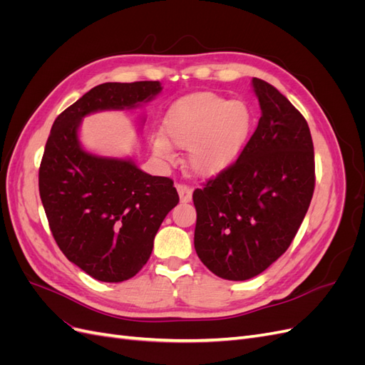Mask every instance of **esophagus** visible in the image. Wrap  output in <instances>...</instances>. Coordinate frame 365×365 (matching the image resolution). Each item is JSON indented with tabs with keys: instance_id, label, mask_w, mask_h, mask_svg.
I'll return each instance as SVG.
<instances>
[{
	"instance_id": "obj_1",
	"label": "esophagus",
	"mask_w": 365,
	"mask_h": 365,
	"mask_svg": "<svg viewBox=\"0 0 365 365\" xmlns=\"http://www.w3.org/2000/svg\"><path fill=\"white\" fill-rule=\"evenodd\" d=\"M176 190H178L181 202H190L192 201V189L187 184H176Z\"/></svg>"
}]
</instances>
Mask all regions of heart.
Wrapping results in <instances>:
<instances>
[{"instance_id":"b5f03b06","label":"heart","mask_w":365,"mask_h":365,"mask_svg":"<svg viewBox=\"0 0 365 365\" xmlns=\"http://www.w3.org/2000/svg\"><path fill=\"white\" fill-rule=\"evenodd\" d=\"M252 125L251 108L216 93H195L175 102L163 121V137L152 138V150L173 158L170 145L189 148V164L200 175H217L235 163Z\"/></svg>"}]
</instances>
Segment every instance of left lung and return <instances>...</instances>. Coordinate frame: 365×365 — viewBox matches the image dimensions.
I'll return each mask as SVG.
<instances>
[{
  "mask_svg": "<svg viewBox=\"0 0 365 365\" xmlns=\"http://www.w3.org/2000/svg\"><path fill=\"white\" fill-rule=\"evenodd\" d=\"M262 115L239 158L193 192L195 250L220 279L256 277L289 248L315 187L307 121L277 88L252 77Z\"/></svg>",
  "mask_w": 365,
  "mask_h": 365,
  "instance_id": "1",
  "label": "left lung"
}]
</instances>
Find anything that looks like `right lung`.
I'll return each instance as SVG.
<instances>
[{"mask_svg": "<svg viewBox=\"0 0 365 365\" xmlns=\"http://www.w3.org/2000/svg\"><path fill=\"white\" fill-rule=\"evenodd\" d=\"M161 90L157 81L97 85L51 126L39 168L41 201L65 257L96 280L134 277L180 196L170 178L145 173L132 160L86 152L77 130L88 114L137 108Z\"/></svg>", "mask_w": 365, "mask_h": 365, "instance_id": "add662e5", "label": "right lung"}]
</instances>
